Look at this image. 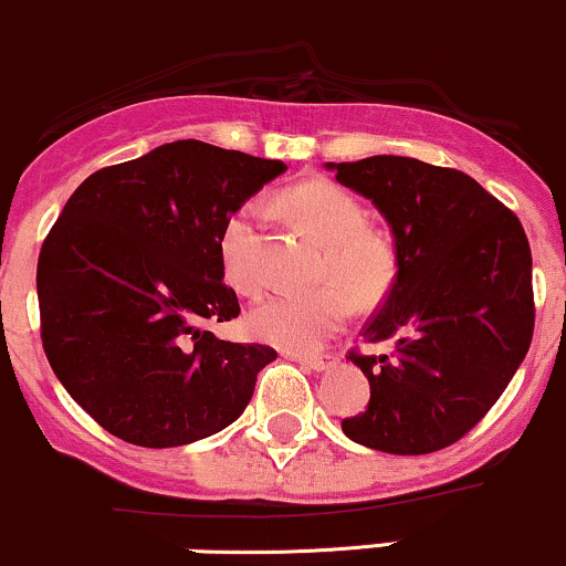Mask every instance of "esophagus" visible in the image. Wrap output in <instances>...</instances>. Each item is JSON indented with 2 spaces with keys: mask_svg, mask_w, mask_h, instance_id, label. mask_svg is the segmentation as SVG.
<instances>
[{
  "mask_svg": "<svg viewBox=\"0 0 566 566\" xmlns=\"http://www.w3.org/2000/svg\"><path fill=\"white\" fill-rule=\"evenodd\" d=\"M290 359L306 365V368L316 370V374H325V370H331L335 365L333 354H290Z\"/></svg>",
  "mask_w": 566,
  "mask_h": 566,
  "instance_id": "34e87169",
  "label": "esophagus"
}]
</instances>
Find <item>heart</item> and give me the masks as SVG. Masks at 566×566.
Returning a JSON list of instances; mask_svg holds the SVG:
<instances>
[{"label":"heart","instance_id":"heart-1","mask_svg":"<svg viewBox=\"0 0 566 566\" xmlns=\"http://www.w3.org/2000/svg\"><path fill=\"white\" fill-rule=\"evenodd\" d=\"M282 203L325 250V282L340 284L363 303L387 293L397 269L395 250L381 233L368 231V214L357 198L325 179H312L284 192ZM258 222V203H244L220 233L222 269L241 293H252L260 284ZM345 294L338 287L314 295L273 293L252 308L247 325L254 338L279 349L312 352L349 319L352 297Z\"/></svg>","mask_w":566,"mask_h":566}]
</instances>
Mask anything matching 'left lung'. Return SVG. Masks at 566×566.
Wrapping results in <instances>:
<instances>
[{
  "label": "left lung",
  "mask_w": 566,
  "mask_h": 566,
  "mask_svg": "<svg viewBox=\"0 0 566 566\" xmlns=\"http://www.w3.org/2000/svg\"><path fill=\"white\" fill-rule=\"evenodd\" d=\"M378 209L392 231L395 279L365 325L392 354L352 363L370 402L344 419L354 443L430 454L457 443L500 400L535 331L532 252L511 209L457 169L402 155L325 164Z\"/></svg>",
  "instance_id": "1"
}]
</instances>
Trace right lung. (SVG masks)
Returning a JSON list of instances; mask_svg holds the SVG:
<instances>
[{"mask_svg":"<svg viewBox=\"0 0 566 566\" xmlns=\"http://www.w3.org/2000/svg\"><path fill=\"white\" fill-rule=\"evenodd\" d=\"M284 169L179 139L72 192L36 263L42 346L74 402L115 438L174 449L244 413L276 352L207 331L239 316L220 233Z\"/></svg>","mask_w":566,"mask_h":566,"instance_id":"1","label":"right lung"}]
</instances>
